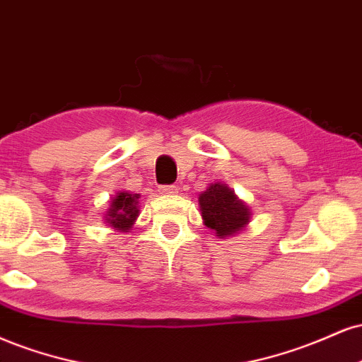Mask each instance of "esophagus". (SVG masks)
I'll return each instance as SVG.
<instances>
[{
	"label": "esophagus",
	"instance_id": "obj_1",
	"mask_svg": "<svg viewBox=\"0 0 362 362\" xmlns=\"http://www.w3.org/2000/svg\"><path fill=\"white\" fill-rule=\"evenodd\" d=\"M160 193L163 194H176L177 193V188L176 186H173V185H169V186H160Z\"/></svg>",
	"mask_w": 362,
	"mask_h": 362
}]
</instances>
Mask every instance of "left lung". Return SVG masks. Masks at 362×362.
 Returning a JSON list of instances; mask_svg holds the SVG:
<instances>
[{"instance_id":"obj_1","label":"left lung","mask_w":362,"mask_h":362,"mask_svg":"<svg viewBox=\"0 0 362 362\" xmlns=\"http://www.w3.org/2000/svg\"><path fill=\"white\" fill-rule=\"evenodd\" d=\"M198 205L203 223L216 233L218 239L233 237L247 227L252 210L237 197L225 182H211L198 194Z\"/></svg>"}]
</instances>
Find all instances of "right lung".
I'll use <instances>...</instances> for the list:
<instances>
[{
	"label": "right lung",
	"instance_id": "right-lung-1",
	"mask_svg": "<svg viewBox=\"0 0 362 362\" xmlns=\"http://www.w3.org/2000/svg\"><path fill=\"white\" fill-rule=\"evenodd\" d=\"M139 198L140 194H134L130 191H118L117 194H113L103 214L106 225L122 233L130 232L140 214Z\"/></svg>",
	"mask_w": 362,
	"mask_h": 362
}]
</instances>
